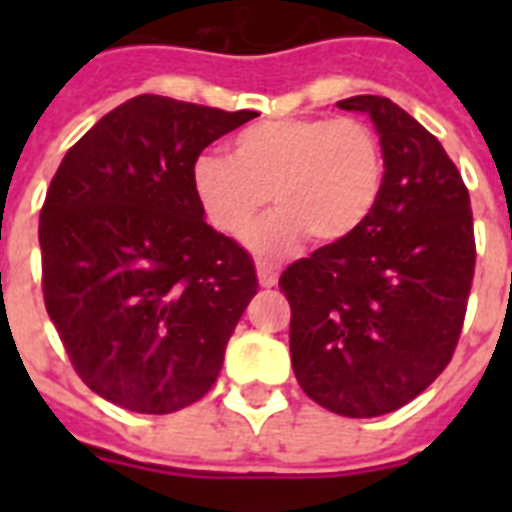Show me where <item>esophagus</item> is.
Returning <instances> with one entry per match:
<instances>
[{
  "instance_id": "1",
  "label": "esophagus",
  "mask_w": 512,
  "mask_h": 512,
  "mask_svg": "<svg viewBox=\"0 0 512 512\" xmlns=\"http://www.w3.org/2000/svg\"><path fill=\"white\" fill-rule=\"evenodd\" d=\"M257 281H260V287H276L279 268L273 263H257Z\"/></svg>"
}]
</instances>
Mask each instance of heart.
<instances>
[{
  "mask_svg": "<svg viewBox=\"0 0 512 512\" xmlns=\"http://www.w3.org/2000/svg\"><path fill=\"white\" fill-rule=\"evenodd\" d=\"M385 183V151L356 116H284L249 124L231 159L199 154L191 185L215 231L241 236L268 204L279 209L247 233L260 255H287L311 236L337 244L366 223Z\"/></svg>",
  "mask_w": 512,
  "mask_h": 512,
  "instance_id": "1",
  "label": "heart"
}]
</instances>
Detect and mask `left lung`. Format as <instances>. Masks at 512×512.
Here are the masks:
<instances>
[{"label":"left lung","mask_w":512,"mask_h":512,"mask_svg":"<svg viewBox=\"0 0 512 512\" xmlns=\"http://www.w3.org/2000/svg\"><path fill=\"white\" fill-rule=\"evenodd\" d=\"M337 106L372 116L382 193L353 236L295 260L279 287L305 396L342 417H380L452 361L476 271L473 209L444 146L404 108L380 95Z\"/></svg>","instance_id":"obj_1"}]
</instances>
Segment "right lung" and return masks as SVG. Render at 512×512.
<instances>
[{
	"label": "right lung",
	"instance_id": "obj_1",
	"mask_svg": "<svg viewBox=\"0 0 512 512\" xmlns=\"http://www.w3.org/2000/svg\"><path fill=\"white\" fill-rule=\"evenodd\" d=\"M255 116L138 95L52 177L39 212L44 308L76 374L111 404L172 414L215 385L257 276L247 249L204 220L191 164Z\"/></svg>",
	"mask_w": 512,
	"mask_h": 512
}]
</instances>
